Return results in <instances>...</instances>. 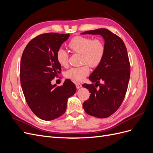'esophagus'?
Listing matches in <instances>:
<instances>
[{"label": "esophagus", "instance_id": "obj_1", "mask_svg": "<svg viewBox=\"0 0 153 153\" xmlns=\"http://www.w3.org/2000/svg\"><path fill=\"white\" fill-rule=\"evenodd\" d=\"M75 85H76V87L77 89H80V88L82 87V84H80V83H78L77 82V83H76Z\"/></svg>", "mask_w": 153, "mask_h": 153}]
</instances>
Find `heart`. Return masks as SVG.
I'll return each mask as SVG.
<instances>
[{"label":"heart","mask_w":153,"mask_h":153,"mask_svg":"<svg viewBox=\"0 0 153 153\" xmlns=\"http://www.w3.org/2000/svg\"><path fill=\"white\" fill-rule=\"evenodd\" d=\"M68 45L72 52L81 54V63L83 65L68 69L65 75L73 81L81 82L89 74V66L96 68L102 61L105 52V43L100 38L92 39L90 37L76 36L69 41ZM68 58L66 50L63 48L57 50L56 59L61 66H68Z\"/></svg>","instance_id":"heart-1"}]
</instances>
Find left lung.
I'll return each mask as SVG.
<instances>
[{
    "mask_svg": "<svg viewBox=\"0 0 153 153\" xmlns=\"http://www.w3.org/2000/svg\"><path fill=\"white\" fill-rule=\"evenodd\" d=\"M85 34L102 36L105 52L101 64L89 78L92 82H96L95 85H82L91 93L83 107L92 116L106 118L118 110L126 93L130 77L127 50L121 38L108 29H98L82 33Z\"/></svg>",
    "mask_w": 153,
    "mask_h": 153,
    "instance_id": "1",
    "label": "left lung"
}]
</instances>
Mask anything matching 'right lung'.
<instances>
[{
    "mask_svg": "<svg viewBox=\"0 0 153 153\" xmlns=\"http://www.w3.org/2000/svg\"><path fill=\"white\" fill-rule=\"evenodd\" d=\"M69 34L45 33L27 44L22 55L20 82L27 104L44 121H51L66 112L68 99L75 93V84L65 80L62 86L51 82L61 72L56 53Z\"/></svg>",
    "mask_w": 153,
    "mask_h": 153,
    "instance_id": "right-lung-1",
    "label": "right lung"
}]
</instances>
